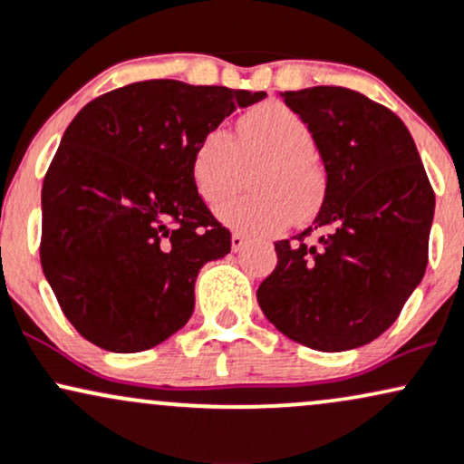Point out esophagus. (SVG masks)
Listing matches in <instances>:
<instances>
[{
	"label": "esophagus",
	"instance_id": "34e87169",
	"mask_svg": "<svg viewBox=\"0 0 464 464\" xmlns=\"http://www.w3.org/2000/svg\"><path fill=\"white\" fill-rule=\"evenodd\" d=\"M245 245H247V238H245L243 234L234 232V234H232V249H234V252H241Z\"/></svg>",
	"mask_w": 464,
	"mask_h": 464
}]
</instances>
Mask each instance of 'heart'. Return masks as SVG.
Returning a JSON list of instances; mask_svg holds the SVG:
<instances>
[{
    "mask_svg": "<svg viewBox=\"0 0 464 464\" xmlns=\"http://www.w3.org/2000/svg\"><path fill=\"white\" fill-rule=\"evenodd\" d=\"M314 136L308 123L280 102L254 108L238 123V143L215 128L201 136L193 154V179L206 204L217 206L245 184L247 169L256 193L219 208L226 226L256 237L282 232L317 208L324 179L314 167Z\"/></svg>",
    "mask_w": 464,
    "mask_h": 464,
    "instance_id": "b5f03b06",
    "label": "heart"
}]
</instances>
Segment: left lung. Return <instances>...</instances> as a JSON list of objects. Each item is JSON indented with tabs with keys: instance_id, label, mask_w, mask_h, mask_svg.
I'll return each instance as SVG.
<instances>
[{
	"instance_id": "left-lung-1",
	"label": "left lung",
	"mask_w": 464,
	"mask_h": 464,
	"mask_svg": "<svg viewBox=\"0 0 464 464\" xmlns=\"http://www.w3.org/2000/svg\"><path fill=\"white\" fill-rule=\"evenodd\" d=\"M280 95L314 136L325 195L308 230L276 243L277 266L256 295L288 339L353 350L391 328L426 274L434 190L404 121L382 103L343 86Z\"/></svg>"
}]
</instances>
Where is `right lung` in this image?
Returning a JSON list of instances; mask_svg holds the SVG:
<instances>
[{"label": "right lung", "mask_w": 464, "mask_h": 464, "mask_svg": "<svg viewBox=\"0 0 464 464\" xmlns=\"http://www.w3.org/2000/svg\"><path fill=\"white\" fill-rule=\"evenodd\" d=\"M266 92L145 80L86 103L43 179L41 265L86 341L143 352L187 325L232 234L193 179L201 136Z\"/></svg>", "instance_id": "add662e5"}]
</instances>
